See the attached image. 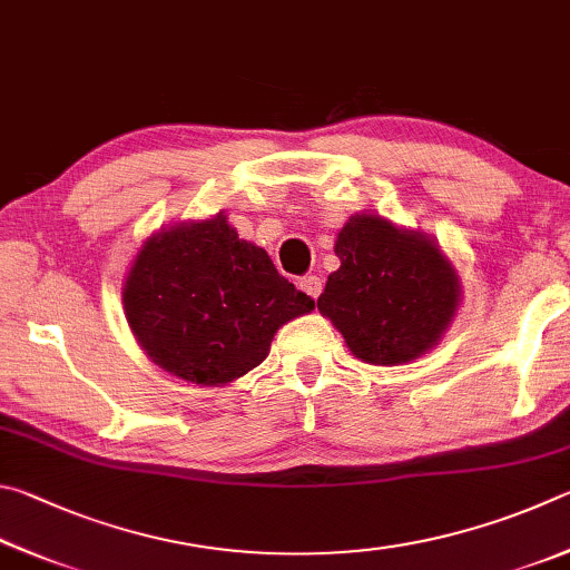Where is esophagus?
Returning a JSON list of instances; mask_svg holds the SVG:
<instances>
[{"label":"esophagus","instance_id":"esophagus-1","mask_svg":"<svg viewBox=\"0 0 570 570\" xmlns=\"http://www.w3.org/2000/svg\"><path fill=\"white\" fill-rule=\"evenodd\" d=\"M301 291L311 297H317L323 293V279L317 275H305V277H301Z\"/></svg>","mask_w":570,"mask_h":570}]
</instances>
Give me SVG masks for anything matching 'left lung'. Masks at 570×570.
<instances>
[{
    "label": "left lung",
    "instance_id": "left-lung-1",
    "mask_svg": "<svg viewBox=\"0 0 570 570\" xmlns=\"http://www.w3.org/2000/svg\"><path fill=\"white\" fill-rule=\"evenodd\" d=\"M335 255L341 267L317 311L355 357L403 365L438 345L461 305V279L433 237L361 213L337 233Z\"/></svg>",
    "mask_w": 570,
    "mask_h": 570
}]
</instances>
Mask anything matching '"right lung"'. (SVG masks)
<instances>
[{
    "label": "right lung",
    "mask_w": 570,
    "mask_h": 570,
    "mask_svg": "<svg viewBox=\"0 0 570 570\" xmlns=\"http://www.w3.org/2000/svg\"><path fill=\"white\" fill-rule=\"evenodd\" d=\"M122 305L149 361L213 387L263 363L279 327L315 301L217 213L147 237L125 277Z\"/></svg>",
    "instance_id": "add662e5"
}]
</instances>
